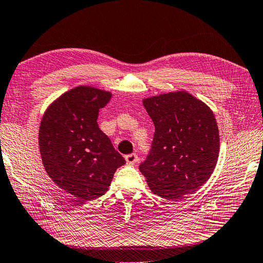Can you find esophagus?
I'll list each match as a JSON object with an SVG mask.
<instances>
[{
    "label": "esophagus",
    "instance_id": "obj_1",
    "mask_svg": "<svg viewBox=\"0 0 263 263\" xmlns=\"http://www.w3.org/2000/svg\"><path fill=\"white\" fill-rule=\"evenodd\" d=\"M125 160L129 164H133V163H137L139 161V158H138L137 154H131V155L125 156Z\"/></svg>",
    "mask_w": 263,
    "mask_h": 263
}]
</instances>
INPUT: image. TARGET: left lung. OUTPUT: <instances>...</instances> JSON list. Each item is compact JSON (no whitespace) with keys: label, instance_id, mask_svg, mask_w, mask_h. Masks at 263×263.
<instances>
[{"label":"left lung","instance_id":"left-lung-1","mask_svg":"<svg viewBox=\"0 0 263 263\" xmlns=\"http://www.w3.org/2000/svg\"><path fill=\"white\" fill-rule=\"evenodd\" d=\"M155 124L154 141L139 169L155 194L180 199L203 186L216 166L219 152L214 114L186 91L145 99Z\"/></svg>","mask_w":263,"mask_h":263}]
</instances>
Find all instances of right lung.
<instances>
[{
	"mask_svg": "<svg viewBox=\"0 0 263 263\" xmlns=\"http://www.w3.org/2000/svg\"><path fill=\"white\" fill-rule=\"evenodd\" d=\"M111 97L105 90L78 86L54 101L41 121L39 149L46 172L81 203L105 194L125 163L97 124Z\"/></svg>",
	"mask_w": 263,
	"mask_h": 263,
	"instance_id": "right-lung-1",
	"label": "right lung"
}]
</instances>
